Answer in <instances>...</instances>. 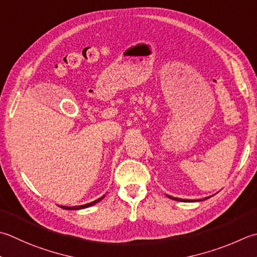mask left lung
<instances>
[{
	"mask_svg": "<svg viewBox=\"0 0 257 257\" xmlns=\"http://www.w3.org/2000/svg\"><path fill=\"white\" fill-rule=\"evenodd\" d=\"M167 196L168 198H170V199H174V200H178V202H185V203H187V202H202V200H205V199H207V198H209V197H212V196H208V197H206V198H203V199H198V200H194V199H182V198H176V197H172V196H169V195H166Z\"/></svg>",
	"mask_w": 257,
	"mask_h": 257,
	"instance_id": "obj_1",
	"label": "left lung"
}]
</instances>
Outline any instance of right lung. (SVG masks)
Listing matches in <instances>:
<instances>
[{
    "label": "right lung",
    "instance_id": "add662e5",
    "mask_svg": "<svg viewBox=\"0 0 257 257\" xmlns=\"http://www.w3.org/2000/svg\"><path fill=\"white\" fill-rule=\"evenodd\" d=\"M104 196H105V195H103L102 197H100V198H98V199L93 200V202H91V203H88V204H85V205H80V206H72V207H69V206H60V207L63 208V209H68V210H77V209H83V208L90 207V206H92V205H94V204H97V203H98V202H100V200H101L102 198H104Z\"/></svg>",
    "mask_w": 257,
    "mask_h": 257
}]
</instances>
